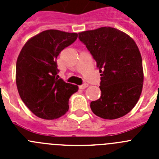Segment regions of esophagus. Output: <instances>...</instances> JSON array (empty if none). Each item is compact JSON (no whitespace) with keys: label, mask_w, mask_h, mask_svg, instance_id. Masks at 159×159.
<instances>
[{"label":"esophagus","mask_w":159,"mask_h":159,"mask_svg":"<svg viewBox=\"0 0 159 159\" xmlns=\"http://www.w3.org/2000/svg\"><path fill=\"white\" fill-rule=\"evenodd\" d=\"M88 84H83V85H81V86H80V89H85V88H88Z\"/></svg>","instance_id":"34e87169"}]
</instances>
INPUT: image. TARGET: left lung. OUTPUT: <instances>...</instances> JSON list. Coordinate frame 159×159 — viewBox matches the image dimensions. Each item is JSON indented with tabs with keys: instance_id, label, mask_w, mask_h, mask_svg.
<instances>
[{
	"instance_id": "8db88e82",
	"label": "left lung",
	"mask_w": 159,
	"mask_h": 159,
	"mask_svg": "<svg viewBox=\"0 0 159 159\" xmlns=\"http://www.w3.org/2000/svg\"><path fill=\"white\" fill-rule=\"evenodd\" d=\"M99 69L101 96L91 102L95 116L116 119L134 108L141 95L143 69L141 53L127 33L111 27H101L79 33Z\"/></svg>"
}]
</instances>
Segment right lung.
I'll return each instance as SVG.
<instances>
[{"instance_id":"right-lung-1","label":"right lung","mask_w":159,"mask_h":159,"mask_svg":"<svg viewBox=\"0 0 159 159\" xmlns=\"http://www.w3.org/2000/svg\"><path fill=\"white\" fill-rule=\"evenodd\" d=\"M78 37L75 32L49 29L30 38L18 56L16 83L22 101L40 119H59L68 111L76 85L55 77L57 58Z\"/></svg>"}]
</instances>
